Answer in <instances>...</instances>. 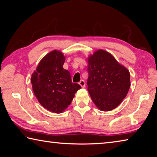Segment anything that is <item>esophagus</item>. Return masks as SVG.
<instances>
[{
  "label": "esophagus",
  "mask_w": 157,
  "mask_h": 157,
  "mask_svg": "<svg viewBox=\"0 0 157 157\" xmlns=\"http://www.w3.org/2000/svg\"><path fill=\"white\" fill-rule=\"evenodd\" d=\"M79 84L80 85V86L82 87V88H84L85 84H85V82L84 80H81L80 82H79Z\"/></svg>",
  "instance_id": "34e87169"
}]
</instances>
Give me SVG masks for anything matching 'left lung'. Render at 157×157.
Here are the masks:
<instances>
[{
	"mask_svg": "<svg viewBox=\"0 0 157 157\" xmlns=\"http://www.w3.org/2000/svg\"><path fill=\"white\" fill-rule=\"evenodd\" d=\"M87 71L88 91L96 107L103 111L118 107L129 91V71L103 50L89 57Z\"/></svg>",
	"mask_w": 157,
	"mask_h": 157,
	"instance_id": "left-lung-1",
	"label": "left lung"
}]
</instances>
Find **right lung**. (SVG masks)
<instances>
[{
  "label": "right lung",
  "mask_w": 157,
  "mask_h": 157,
  "mask_svg": "<svg viewBox=\"0 0 157 157\" xmlns=\"http://www.w3.org/2000/svg\"><path fill=\"white\" fill-rule=\"evenodd\" d=\"M64 62L62 52L52 50L41 60L31 78L33 90L39 103L56 113L64 111L81 89L79 84L73 83L69 71L63 68Z\"/></svg>",
  "instance_id": "add662e5"
}]
</instances>
